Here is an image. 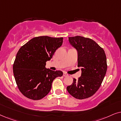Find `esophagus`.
Segmentation results:
<instances>
[{"label": "esophagus", "mask_w": 121, "mask_h": 121, "mask_svg": "<svg viewBox=\"0 0 121 121\" xmlns=\"http://www.w3.org/2000/svg\"><path fill=\"white\" fill-rule=\"evenodd\" d=\"M63 76H64V77H67V76H68L69 75H67V73H63Z\"/></svg>", "instance_id": "1"}]
</instances>
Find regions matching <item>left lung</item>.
<instances>
[{
	"label": "left lung",
	"mask_w": 121,
	"mask_h": 121,
	"mask_svg": "<svg viewBox=\"0 0 121 121\" xmlns=\"http://www.w3.org/2000/svg\"><path fill=\"white\" fill-rule=\"evenodd\" d=\"M69 43L78 54L77 66L81 68V76L73 78L72 85L67 87L71 95L82 99L91 97L101 86L107 69L104 50L90 38L76 36L69 37Z\"/></svg>",
	"instance_id": "left-lung-1"
}]
</instances>
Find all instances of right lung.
Masks as SVG:
<instances>
[{"mask_svg": "<svg viewBox=\"0 0 121 121\" xmlns=\"http://www.w3.org/2000/svg\"><path fill=\"white\" fill-rule=\"evenodd\" d=\"M63 38L35 37L19 50L13 64V73L19 90L25 97L33 100L42 99L49 93L53 80L63 72L45 67Z\"/></svg>", "mask_w": 121, "mask_h": 121, "instance_id": "obj_1", "label": "right lung"}]
</instances>
